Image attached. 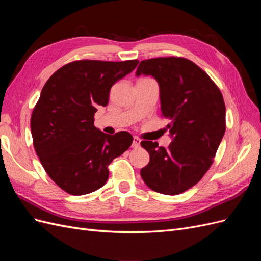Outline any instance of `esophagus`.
<instances>
[{
    "label": "esophagus",
    "instance_id": "34e87169",
    "mask_svg": "<svg viewBox=\"0 0 261 261\" xmlns=\"http://www.w3.org/2000/svg\"><path fill=\"white\" fill-rule=\"evenodd\" d=\"M139 146H140V139L135 136V137L133 138V145H132V147L133 148H138Z\"/></svg>",
    "mask_w": 261,
    "mask_h": 261
}]
</instances>
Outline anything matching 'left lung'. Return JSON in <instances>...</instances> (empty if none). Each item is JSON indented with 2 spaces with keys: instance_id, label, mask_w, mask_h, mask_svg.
Masks as SVG:
<instances>
[{
  "instance_id": "8db88e82",
  "label": "left lung",
  "mask_w": 261,
  "mask_h": 261,
  "mask_svg": "<svg viewBox=\"0 0 261 261\" xmlns=\"http://www.w3.org/2000/svg\"><path fill=\"white\" fill-rule=\"evenodd\" d=\"M159 84L162 116L169 118L172 143L165 149L143 140L150 161L140 170L156 193L178 195L193 187L211 167L225 133V105L220 89L195 63L184 58L141 61L136 76Z\"/></svg>"
}]
</instances>
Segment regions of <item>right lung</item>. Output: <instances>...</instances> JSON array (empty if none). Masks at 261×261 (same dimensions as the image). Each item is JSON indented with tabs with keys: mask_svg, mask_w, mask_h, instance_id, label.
I'll list each match as a JSON object with an SVG mask.
<instances>
[{
	"mask_svg": "<svg viewBox=\"0 0 261 261\" xmlns=\"http://www.w3.org/2000/svg\"><path fill=\"white\" fill-rule=\"evenodd\" d=\"M138 62L75 61L43 86L31 115V135L43 169L66 193L86 195L103 186L109 164L130 147L128 132L108 135L93 125V116L108 105L111 87Z\"/></svg>",
	"mask_w": 261,
	"mask_h": 261,
	"instance_id": "add662e5",
	"label": "right lung"
}]
</instances>
